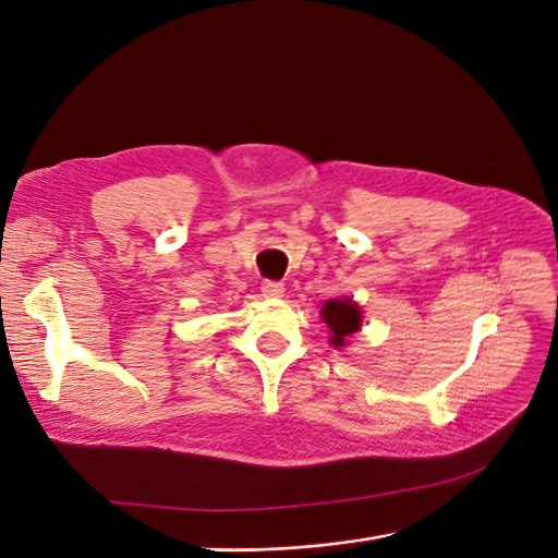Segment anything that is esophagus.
I'll return each instance as SVG.
<instances>
[{"label": "esophagus", "mask_w": 558, "mask_h": 558, "mask_svg": "<svg viewBox=\"0 0 558 558\" xmlns=\"http://www.w3.org/2000/svg\"><path fill=\"white\" fill-rule=\"evenodd\" d=\"M260 291H263L265 298H281L286 289H283V283H279V281H265Z\"/></svg>", "instance_id": "obj_1"}]
</instances>
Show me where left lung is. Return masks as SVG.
Segmentation results:
<instances>
[{
  "label": "left lung",
  "mask_w": 558,
  "mask_h": 558,
  "mask_svg": "<svg viewBox=\"0 0 558 558\" xmlns=\"http://www.w3.org/2000/svg\"><path fill=\"white\" fill-rule=\"evenodd\" d=\"M320 318L330 328V344L335 349L347 347L349 337L361 330L363 314L356 302L347 300H328L324 310H320Z\"/></svg>",
  "instance_id": "1"
}]
</instances>
